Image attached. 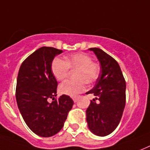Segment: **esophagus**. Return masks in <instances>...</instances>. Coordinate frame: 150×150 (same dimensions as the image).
<instances>
[{"mask_svg": "<svg viewBox=\"0 0 150 150\" xmlns=\"http://www.w3.org/2000/svg\"><path fill=\"white\" fill-rule=\"evenodd\" d=\"M78 100H79V98H78V97H75V98H73V101H74L75 103H76Z\"/></svg>", "mask_w": 150, "mask_h": 150, "instance_id": "esophagus-1", "label": "esophagus"}]
</instances>
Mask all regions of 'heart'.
I'll list each match as a JSON object with an SVG mask.
<instances>
[{
    "mask_svg": "<svg viewBox=\"0 0 150 150\" xmlns=\"http://www.w3.org/2000/svg\"><path fill=\"white\" fill-rule=\"evenodd\" d=\"M51 69L58 81L68 77L69 69L76 71L74 73L75 80H68L59 86L61 93L70 96H76L86 89V84H92L98 79L99 65L90 55L85 53H75L65 57V61L59 58L52 61Z\"/></svg>",
    "mask_w": 150,
    "mask_h": 150,
    "instance_id": "heart-1",
    "label": "heart"
}]
</instances>
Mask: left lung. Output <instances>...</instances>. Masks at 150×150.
<instances>
[{
	"instance_id": "8db88e82",
	"label": "left lung",
	"mask_w": 150,
	"mask_h": 150,
	"mask_svg": "<svg viewBox=\"0 0 150 150\" xmlns=\"http://www.w3.org/2000/svg\"><path fill=\"white\" fill-rule=\"evenodd\" d=\"M89 50L96 54L101 69L94 88L86 92L96 96L86 110V121L92 133L105 136L116 129L121 120L126 105V81L112 57L98 47Z\"/></svg>"
}]
</instances>
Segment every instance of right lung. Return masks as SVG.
<instances>
[{"mask_svg":"<svg viewBox=\"0 0 150 150\" xmlns=\"http://www.w3.org/2000/svg\"><path fill=\"white\" fill-rule=\"evenodd\" d=\"M62 50L41 47L22 62L18 71L16 100L25 123L38 136L50 137L64 126L68 113L74 104L69 96H57L58 82L51 65ZM48 98L53 102L48 103Z\"/></svg>","mask_w":150,"mask_h":150,"instance_id":"1","label":"right lung"}]
</instances>
